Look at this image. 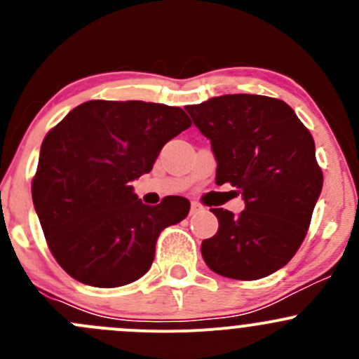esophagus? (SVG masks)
I'll return each instance as SVG.
<instances>
[{"instance_id": "esophagus-1", "label": "esophagus", "mask_w": 359, "mask_h": 359, "mask_svg": "<svg viewBox=\"0 0 359 359\" xmlns=\"http://www.w3.org/2000/svg\"><path fill=\"white\" fill-rule=\"evenodd\" d=\"M203 208V206L200 205V203H198V201H193V203H191V212H200V210Z\"/></svg>"}]
</instances>
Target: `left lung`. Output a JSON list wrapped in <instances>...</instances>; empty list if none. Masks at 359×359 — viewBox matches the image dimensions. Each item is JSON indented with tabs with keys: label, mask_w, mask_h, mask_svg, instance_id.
<instances>
[{
	"label": "left lung",
	"mask_w": 359,
	"mask_h": 359,
	"mask_svg": "<svg viewBox=\"0 0 359 359\" xmlns=\"http://www.w3.org/2000/svg\"><path fill=\"white\" fill-rule=\"evenodd\" d=\"M212 144L215 184L231 182L245 201L240 215L224 208L215 236L203 240L206 266L233 280L276 273L302 245L323 187L309 130L287 102L234 93L187 106Z\"/></svg>",
	"instance_id": "8db88e82"
}]
</instances>
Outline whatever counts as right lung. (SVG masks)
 <instances>
[{
	"label": "right lung",
	"mask_w": 359,
	"mask_h": 359,
	"mask_svg": "<svg viewBox=\"0 0 359 359\" xmlns=\"http://www.w3.org/2000/svg\"><path fill=\"white\" fill-rule=\"evenodd\" d=\"M189 126L180 107L90 100L46 133L32 203L69 276L114 288L149 271L159 233L186 219L191 203L166 196L147 206L130 184L149 173L161 147Z\"/></svg>",
	"instance_id": "obj_1"
}]
</instances>
